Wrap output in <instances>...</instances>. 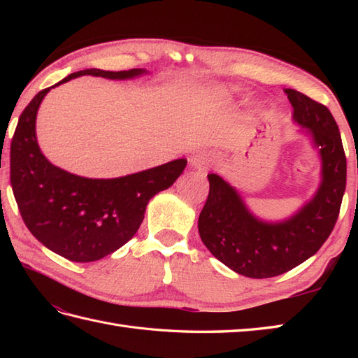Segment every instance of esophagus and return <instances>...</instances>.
Wrapping results in <instances>:
<instances>
[{
  "mask_svg": "<svg viewBox=\"0 0 358 358\" xmlns=\"http://www.w3.org/2000/svg\"><path fill=\"white\" fill-rule=\"evenodd\" d=\"M212 164V158L206 152H200L191 158V167L196 172H206Z\"/></svg>",
  "mask_w": 358,
  "mask_h": 358,
  "instance_id": "esophagus-1",
  "label": "esophagus"
}]
</instances>
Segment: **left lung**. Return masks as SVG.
I'll return each mask as SVG.
<instances>
[{
  "mask_svg": "<svg viewBox=\"0 0 358 358\" xmlns=\"http://www.w3.org/2000/svg\"><path fill=\"white\" fill-rule=\"evenodd\" d=\"M294 123L310 136L322 162V181L313 199L289 218L264 222L249 210L240 192L209 173V195L199 232L210 254L249 278L281 275L313 257L328 240L346 189V157L338 126L326 106L285 89Z\"/></svg>",
  "mask_w": 358,
  "mask_h": 358,
  "instance_id": "8db88e82",
  "label": "left lung"
}]
</instances>
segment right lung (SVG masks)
<instances>
[{
    "instance_id": "add662e5",
    "label": "right lung",
    "mask_w": 358,
    "mask_h": 358,
    "mask_svg": "<svg viewBox=\"0 0 358 358\" xmlns=\"http://www.w3.org/2000/svg\"><path fill=\"white\" fill-rule=\"evenodd\" d=\"M144 73L146 69H86L55 86L83 75L132 80ZM52 87L38 92L20 115L10 143L12 191L27 229L38 241L71 262H95L134 237L149 200L175 183L187 159H172L118 178H86L59 169L43 155L35 132L38 109Z\"/></svg>"
}]
</instances>
